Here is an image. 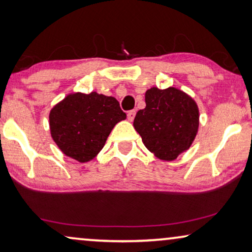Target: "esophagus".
Returning a JSON list of instances; mask_svg holds the SVG:
<instances>
[{
	"label": "esophagus",
	"mask_w": 252,
	"mask_h": 252,
	"mask_svg": "<svg viewBox=\"0 0 252 252\" xmlns=\"http://www.w3.org/2000/svg\"><path fill=\"white\" fill-rule=\"evenodd\" d=\"M134 117H135V110H130V111L127 112V119H128L129 122H133Z\"/></svg>",
	"instance_id": "1"
}]
</instances>
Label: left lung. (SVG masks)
I'll use <instances>...</instances> for the list:
<instances>
[{
  "label": "left lung",
  "instance_id": "1",
  "mask_svg": "<svg viewBox=\"0 0 252 252\" xmlns=\"http://www.w3.org/2000/svg\"><path fill=\"white\" fill-rule=\"evenodd\" d=\"M198 108L190 96L174 87L146 92V108L134 118V128L147 149L173 160L191 146L198 129Z\"/></svg>",
  "mask_w": 252,
  "mask_h": 252
}]
</instances>
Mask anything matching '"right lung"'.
Here are the masks:
<instances>
[{
  "mask_svg": "<svg viewBox=\"0 0 252 252\" xmlns=\"http://www.w3.org/2000/svg\"><path fill=\"white\" fill-rule=\"evenodd\" d=\"M125 118L112 96L75 93L51 109L50 133L66 156L85 163L101 151L116 124Z\"/></svg>",
  "mask_w": 252,
  "mask_h": 252,
  "instance_id": "add662e5",
  "label": "right lung"
}]
</instances>
